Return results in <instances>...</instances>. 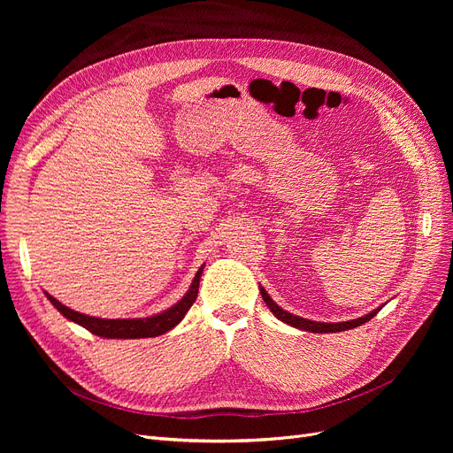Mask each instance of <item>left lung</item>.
<instances>
[{"label":"left lung","instance_id":"left-lung-1","mask_svg":"<svg viewBox=\"0 0 453 453\" xmlns=\"http://www.w3.org/2000/svg\"><path fill=\"white\" fill-rule=\"evenodd\" d=\"M260 294H263V299L265 303L270 306V311L273 312V316L284 323H288L296 328H301V330H308V332H342V330H349V328H354V326H360L364 323H367L369 319H372L380 308H376V311H372L371 314L364 316V318H358V319H352V321H343V323H319V321H311V319H304V318H299V316H294L287 311H282L280 306H277V303L272 301V297L265 292V288H260Z\"/></svg>","mask_w":453,"mask_h":453}]
</instances>
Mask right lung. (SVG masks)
Returning <instances> with one entry per match:
<instances>
[{
    "label": "right lung",
    "instance_id": "add662e5",
    "mask_svg": "<svg viewBox=\"0 0 453 453\" xmlns=\"http://www.w3.org/2000/svg\"><path fill=\"white\" fill-rule=\"evenodd\" d=\"M202 272H203V266L198 270L193 284H190L188 292L185 294V297L181 301H178L174 306H171L169 311H165L163 314L145 318V319H99V318H91V316H84L81 312L71 311V308L64 306L60 301L51 297L50 294H45V296L55 304V308L62 316H65L71 321L79 323L81 326L89 330L91 334H97V336H103V338H123V340L154 338V336L163 334V332H166V330H171L173 326H176L183 319V316L187 314L188 308L193 306V303L196 301V296H198Z\"/></svg>",
    "mask_w": 453,
    "mask_h": 453
}]
</instances>
